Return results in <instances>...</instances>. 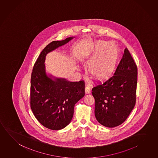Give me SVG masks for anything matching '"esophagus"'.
Listing matches in <instances>:
<instances>
[{"label":"esophagus","mask_w":158,"mask_h":158,"mask_svg":"<svg viewBox=\"0 0 158 158\" xmlns=\"http://www.w3.org/2000/svg\"><path fill=\"white\" fill-rule=\"evenodd\" d=\"M85 91L86 94H88L90 91V86L89 85H86L85 86Z\"/></svg>","instance_id":"1"}]
</instances>
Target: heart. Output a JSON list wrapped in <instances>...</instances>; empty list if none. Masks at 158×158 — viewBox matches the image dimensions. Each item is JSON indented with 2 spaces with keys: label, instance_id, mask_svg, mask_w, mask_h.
<instances>
[{
  "label": "heart",
  "instance_id": "1",
  "mask_svg": "<svg viewBox=\"0 0 158 158\" xmlns=\"http://www.w3.org/2000/svg\"><path fill=\"white\" fill-rule=\"evenodd\" d=\"M119 57V50L113 43L96 42L90 56L89 73L97 80L108 79L116 69Z\"/></svg>",
  "mask_w": 158,
  "mask_h": 158
}]
</instances>
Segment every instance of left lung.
Wrapping results in <instances>:
<instances>
[{"mask_svg":"<svg viewBox=\"0 0 158 158\" xmlns=\"http://www.w3.org/2000/svg\"><path fill=\"white\" fill-rule=\"evenodd\" d=\"M138 69L127 48L114 75L94 86L95 116L100 124L109 127L122 124L135 105Z\"/></svg>","mask_w":158,"mask_h":158,"instance_id":"obj_1","label":"left lung"}]
</instances>
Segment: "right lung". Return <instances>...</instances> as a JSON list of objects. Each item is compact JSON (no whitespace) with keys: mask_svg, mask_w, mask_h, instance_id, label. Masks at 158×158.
I'll return each mask as SVG.
<instances>
[{"mask_svg":"<svg viewBox=\"0 0 158 158\" xmlns=\"http://www.w3.org/2000/svg\"><path fill=\"white\" fill-rule=\"evenodd\" d=\"M73 37L53 41L42 50L34 65L31 80V108L38 122L51 130L63 129L71 122L74 105L85 95V83L61 78L53 80L45 73L47 54L69 42Z\"/></svg>","mask_w":158,"mask_h":158,"instance_id":"add662e5","label":"right lung"}]
</instances>
